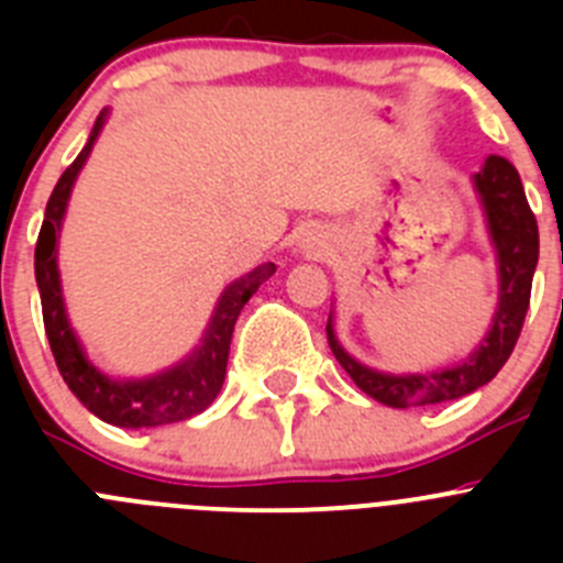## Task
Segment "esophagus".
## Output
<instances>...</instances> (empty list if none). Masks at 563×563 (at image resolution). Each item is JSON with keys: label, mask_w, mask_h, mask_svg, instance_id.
<instances>
[{"label": "esophagus", "mask_w": 563, "mask_h": 563, "mask_svg": "<svg viewBox=\"0 0 563 563\" xmlns=\"http://www.w3.org/2000/svg\"><path fill=\"white\" fill-rule=\"evenodd\" d=\"M298 253H305L307 258H327L332 253V236L324 228H307L298 236Z\"/></svg>", "instance_id": "esophagus-1"}]
</instances>
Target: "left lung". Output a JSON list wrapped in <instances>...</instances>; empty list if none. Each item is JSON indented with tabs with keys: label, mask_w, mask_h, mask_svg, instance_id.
Returning <instances> with one entry per match:
<instances>
[{
	"label": "left lung",
	"mask_w": 563,
	"mask_h": 563,
	"mask_svg": "<svg viewBox=\"0 0 563 563\" xmlns=\"http://www.w3.org/2000/svg\"><path fill=\"white\" fill-rule=\"evenodd\" d=\"M471 180H474V191L482 202L487 236H490L496 267H499L496 312L490 318L485 338L471 355L437 372L389 375V372H377L366 363L355 361L338 341L332 312L330 321H327V341H330L332 355L346 369V375L372 400L391 406V409L431 406V402L471 395L499 375V369L514 352L516 341H519L527 307H530L533 273L539 265V225H536L533 211L527 206L521 177L514 163H507L499 154H490Z\"/></svg>",
	"instance_id": "1"
}]
</instances>
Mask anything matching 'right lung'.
<instances>
[{
    "instance_id": "obj_1",
    "label": "right lung",
    "mask_w": 563,
    "mask_h": 563,
    "mask_svg": "<svg viewBox=\"0 0 563 563\" xmlns=\"http://www.w3.org/2000/svg\"><path fill=\"white\" fill-rule=\"evenodd\" d=\"M107 114L109 109L98 114L87 146L81 148V154L62 174V180L49 194L36 242V285L38 296H42V316L49 350H53L56 366L69 391L109 426H118V429H154V426L180 422L200 415L217 400L222 380H225L233 324H236L242 307L247 305V298L276 273V265L265 262V265L253 267L251 273H245V276L231 282L222 290L220 301L213 307L211 321L202 332L200 346H194V352H188L180 363H174V366L157 372V375L123 377V380L103 375L98 366H92L81 341L73 332L67 307H64L62 276H58V233H62L64 213H67L69 194L76 186L78 172H81L89 152L96 146L98 134L107 123Z\"/></svg>"
}]
</instances>
